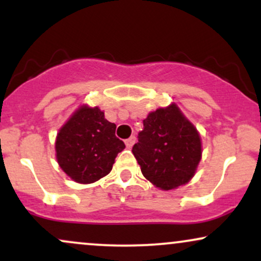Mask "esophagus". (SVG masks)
I'll return each mask as SVG.
<instances>
[{
    "label": "esophagus",
    "instance_id": "obj_1",
    "mask_svg": "<svg viewBox=\"0 0 261 261\" xmlns=\"http://www.w3.org/2000/svg\"><path fill=\"white\" fill-rule=\"evenodd\" d=\"M135 142H136V137H135V136H131V137H128L127 140H125V145H126L127 148L133 147Z\"/></svg>",
    "mask_w": 261,
    "mask_h": 261
}]
</instances>
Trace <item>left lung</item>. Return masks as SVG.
Instances as JSON below:
<instances>
[{"instance_id": "8db88e82", "label": "left lung", "mask_w": 261, "mask_h": 261, "mask_svg": "<svg viewBox=\"0 0 261 261\" xmlns=\"http://www.w3.org/2000/svg\"><path fill=\"white\" fill-rule=\"evenodd\" d=\"M133 153L147 180L162 190H173L195 175L202 154L201 137L172 103L148 114Z\"/></svg>"}]
</instances>
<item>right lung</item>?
Wrapping results in <instances>:
<instances>
[{
    "label": "right lung",
    "mask_w": 261,
    "mask_h": 261,
    "mask_svg": "<svg viewBox=\"0 0 261 261\" xmlns=\"http://www.w3.org/2000/svg\"><path fill=\"white\" fill-rule=\"evenodd\" d=\"M115 128L98 107L81 106L56 136L60 168L80 184H91L109 174L116 155L125 148Z\"/></svg>",
    "instance_id": "right-lung-1"
}]
</instances>
